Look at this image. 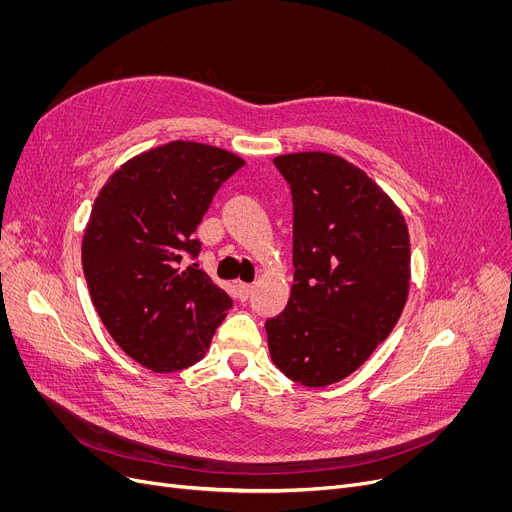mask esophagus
<instances>
[{
	"instance_id": "1",
	"label": "esophagus",
	"mask_w": 512,
	"mask_h": 512,
	"mask_svg": "<svg viewBox=\"0 0 512 512\" xmlns=\"http://www.w3.org/2000/svg\"><path fill=\"white\" fill-rule=\"evenodd\" d=\"M236 292H238V299H240V301H247L249 294L253 292V284L238 282V284H236Z\"/></svg>"
}]
</instances>
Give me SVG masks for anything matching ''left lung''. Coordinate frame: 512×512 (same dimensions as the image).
Instances as JSON below:
<instances>
[{"instance_id": "8db88e82", "label": "left lung", "mask_w": 512, "mask_h": 512, "mask_svg": "<svg viewBox=\"0 0 512 512\" xmlns=\"http://www.w3.org/2000/svg\"><path fill=\"white\" fill-rule=\"evenodd\" d=\"M292 191L294 284L265 321L274 365L324 388L357 371L394 330L411 280L405 215L361 168L326 151L274 157Z\"/></svg>"}]
</instances>
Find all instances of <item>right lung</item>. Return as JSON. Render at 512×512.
I'll return each mask as SVG.
<instances>
[{"label":"right lung","mask_w":512,"mask_h":512,"mask_svg":"<svg viewBox=\"0 0 512 512\" xmlns=\"http://www.w3.org/2000/svg\"><path fill=\"white\" fill-rule=\"evenodd\" d=\"M245 159L195 141L134 155L99 191L83 236L91 301L122 351L155 373L201 361L232 299L180 261L213 195Z\"/></svg>","instance_id":"add662e5"}]
</instances>
